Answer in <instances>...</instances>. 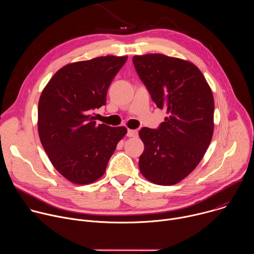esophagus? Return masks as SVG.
<instances>
[{
    "instance_id": "obj_1",
    "label": "esophagus",
    "mask_w": 254,
    "mask_h": 254,
    "mask_svg": "<svg viewBox=\"0 0 254 254\" xmlns=\"http://www.w3.org/2000/svg\"><path fill=\"white\" fill-rule=\"evenodd\" d=\"M127 136L129 137H133V136H136L137 135V130H134V129H127Z\"/></svg>"
}]
</instances>
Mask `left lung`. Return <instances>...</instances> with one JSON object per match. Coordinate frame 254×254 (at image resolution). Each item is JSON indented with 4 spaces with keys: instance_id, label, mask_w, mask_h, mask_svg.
Masks as SVG:
<instances>
[{
    "instance_id": "8db88e82",
    "label": "left lung",
    "mask_w": 254,
    "mask_h": 254,
    "mask_svg": "<svg viewBox=\"0 0 254 254\" xmlns=\"http://www.w3.org/2000/svg\"><path fill=\"white\" fill-rule=\"evenodd\" d=\"M132 62L153 101L168 114L159 128L138 132L144 144L139 171L154 184L175 185L198 166L211 142L212 90L192 62L158 53L135 55Z\"/></svg>"
}]
</instances>
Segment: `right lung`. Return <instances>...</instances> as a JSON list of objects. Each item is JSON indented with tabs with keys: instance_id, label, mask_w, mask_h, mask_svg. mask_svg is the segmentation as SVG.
Instances as JSON below:
<instances>
[{
	"instance_id": "add662e5",
	"label": "right lung",
	"mask_w": 254,
	"mask_h": 254,
	"mask_svg": "<svg viewBox=\"0 0 254 254\" xmlns=\"http://www.w3.org/2000/svg\"><path fill=\"white\" fill-rule=\"evenodd\" d=\"M127 56H100L60 68L43 89L38 132L53 167L73 184L95 182L105 172L125 127L96 125L91 113L105 104L107 89Z\"/></svg>"
}]
</instances>
